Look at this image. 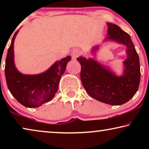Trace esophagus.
Returning <instances> with one entry per match:
<instances>
[{"label": "esophagus", "instance_id": "obj_1", "mask_svg": "<svg viewBox=\"0 0 149 149\" xmlns=\"http://www.w3.org/2000/svg\"><path fill=\"white\" fill-rule=\"evenodd\" d=\"M81 51L78 49H74L72 52V54H71V56H72V59H74V60H75V59H77L78 57L80 56L81 55Z\"/></svg>", "mask_w": 149, "mask_h": 149}]
</instances>
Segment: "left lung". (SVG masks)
I'll return each instance as SVG.
<instances>
[{"label":"left lung","instance_id":"left-lung-1","mask_svg":"<svg viewBox=\"0 0 149 149\" xmlns=\"http://www.w3.org/2000/svg\"><path fill=\"white\" fill-rule=\"evenodd\" d=\"M108 34L105 41L112 40L126 47L127 58L123 61V72L118 76L111 69L94 59L80 56L81 80L87 93L101 102L111 105H121L130 100L137 92L140 81L139 57L127 33L117 25L107 23ZM99 49L92 48L91 53Z\"/></svg>","mask_w":149,"mask_h":149}]
</instances>
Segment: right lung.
Here are the masks:
<instances>
[{"label": "right lung", "mask_w": 149, "mask_h": 149, "mask_svg": "<svg viewBox=\"0 0 149 149\" xmlns=\"http://www.w3.org/2000/svg\"><path fill=\"white\" fill-rule=\"evenodd\" d=\"M17 30L8 49L5 61V78L13 96L24 107L36 108L54 98L59 82L71 60L70 56L57 61L48 70L38 74H24L18 71L14 62V40Z\"/></svg>", "instance_id": "1"}]
</instances>
